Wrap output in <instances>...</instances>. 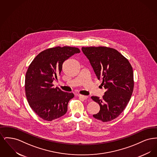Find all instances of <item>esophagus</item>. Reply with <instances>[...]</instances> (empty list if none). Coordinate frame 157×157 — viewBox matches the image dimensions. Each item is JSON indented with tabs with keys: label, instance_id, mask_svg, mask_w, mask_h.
I'll return each instance as SVG.
<instances>
[{
	"label": "esophagus",
	"instance_id": "1",
	"mask_svg": "<svg viewBox=\"0 0 157 157\" xmlns=\"http://www.w3.org/2000/svg\"><path fill=\"white\" fill-rule=\"evenodd\" d=\"M78 96L79 98H81L83 99H86L88 98L87 96H85V95H78Z\"/></svg>",
	"mask_w": 157,
	"mask_h": 157
}]
</instances>
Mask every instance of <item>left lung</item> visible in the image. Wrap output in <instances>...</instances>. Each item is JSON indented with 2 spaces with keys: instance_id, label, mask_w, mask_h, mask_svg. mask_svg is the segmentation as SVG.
<instances>
[{
  "instance_id": "left-lung-1",
  "label": "left lung",
  "mask_w": 157,
  "mask_h": 157,
  "mask_svg": "<svg viewBox=\"0 0 157 157\" xmlns=\"http://www.w3.org/2000/svg\"><path fill=\"white\" fill-rule=\"evenodd\" d=\"M82 51L106 90L102 99L91 97L100 106L99 112L93 117L102 122L111 121L120 115L131 99L134 85L132 67L115 49L92 46L82 47Z\"/></svg>"
}]
</instances>
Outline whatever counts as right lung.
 <instances>
[{
    "label": "right lung",
    "instance_id": "1",
    "mask_svg": "<svg viewBox=\"0 0 157 157\" xmlns=\"http://www.w3.org/2000/svg\"><path fill=\"white\" fill-rule=\"evenodd\" d=\"M80 52L75 47L57 46L39 53L26 74L25 92L30 108L42 119L51 121L64 115L73 93L53 88L52 82L60 74L65 60Z\"/></svg>",
    "mask_w": 157,
    "mask_h": 157
}]
</instances>
